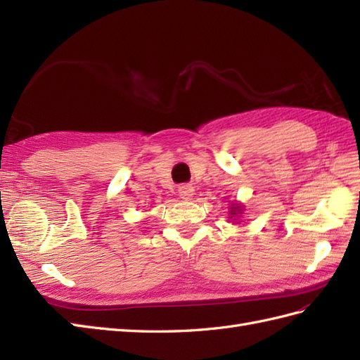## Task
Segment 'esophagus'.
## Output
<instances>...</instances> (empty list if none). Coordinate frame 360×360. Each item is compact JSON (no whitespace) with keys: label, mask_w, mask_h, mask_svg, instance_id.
<instances>
[{"label":"esophagus","mask_w":360,"mask_h":360,"mask_svg":"<svg viewBox=\"0 0 360 360\" xmlns=\"http://www.w3.org/2000/svg\"><path fill=\"white\" fill-rule=\"evenodd\" d=\"M178 193H179V196L182 198V200L188 201V200H192V198H193L195 188H193L192 184H184V186H181V187L178 188Z\"/></svg>","instance_id":"1"}]
</instances>
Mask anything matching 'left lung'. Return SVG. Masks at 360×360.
<instances>
[{"label": "left lung", "instance_id": "1", "mask_svg": "<svg viewBox=\"0 0 360 360\" xmlns=\"http://www.w3.org/2000/svg\"><path fill=\"white\" fill-rule=\"evenodd\" d=\"M233 210H232V215H236V212L240 210V205H236V207H232Z\"/></svg>", "mask_w": 360, "mask_h": 360}]
</instances>
